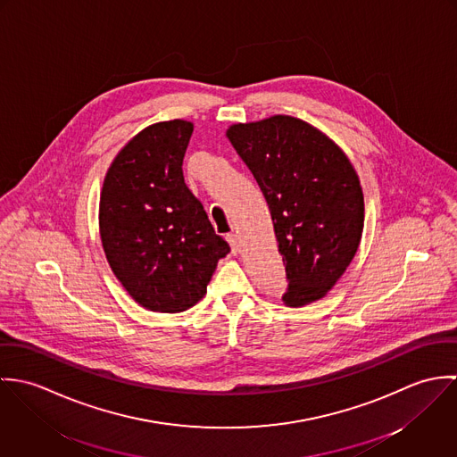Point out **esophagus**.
<instances>
[{
    "mask_svg": "<svg viewBox=\"0 0 457 457\" xmlns=\"http://www.w3.org/2000/svg\"><path fill=\"white\" fill-rule=\"evenodd\" d=\"M227 241H228V245H230L232 252H234V253H237V252H239V246H241L239 236H237V234H228V236H227Z\"/></svg>",
    "mask_w": 457,
    "mask_h": 457,
    "instance_id": "obj_1",
    "label": "esophagus"
}]
</instances>
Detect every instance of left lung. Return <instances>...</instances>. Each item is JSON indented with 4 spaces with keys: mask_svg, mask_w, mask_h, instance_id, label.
Wrapping results in <instances>:
<instances>
[{
    "mask_svg": "<svg viewBox=\"0 0 457 457\" xmlns=\"http://www.w3.org/2000/svg\"><path fill=\"white\" fill-rule=\"evenodd\" d=\"M261 187L287 272L283 303L319 301L357 253L364 196L346 154L315 127L292 116L227 130Z\"/></svg>",
    "mask_w": 457,
    "mask_h": 457,
    "instance_id": "8db88e82",
    "label": "left lung"
}]
</instances>
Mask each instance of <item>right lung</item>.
Here are the masks:
<instances>
[{"instance_id":"1","label":"right lung","mask_w":457,"mask_h":457,"mask_svg":"<svg viewBox=\"0 0 457 457\" xmlns=\"http://www.w3.org/2000/svg\"><path fill=\"white\" fill-rule=\"evenodd\" d=\"M192 133L194 125L183 120L137 133L109 167L100 195L105 257L149 312L192 308L205 295L218 261L230 253L185 183Z\"/></svg>"}]
</instances>
